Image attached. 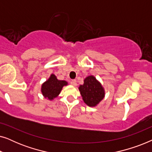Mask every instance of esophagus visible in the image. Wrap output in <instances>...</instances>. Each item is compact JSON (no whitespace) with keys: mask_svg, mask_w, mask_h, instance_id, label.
<instances>
[{"mask_svg":"<svg viewBox=\"0 0 152 152\" xmlns=\"http://www.w3.org/2000/svg\"><path fill=\"white\" fill-rule=\"evenodd\" d=\"M70 84H71L72 86H76L77 85V81L75 80H72L70 81Z\"/></svg>","mask_w":152,"mask_h":152,"instance_id":"1","label":"esophagus"}]
</instances>
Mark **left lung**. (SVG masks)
<instances>
[{
	"mask_svg": "<svg viewBox=\"0 0 152 152\" xmlns=\"http://www.w3.org/2000/svg\"><path fill=\"white\" fill-rule=\"evenodd\" d=\"M83 100L89 107H95L104 97V89L94 76L84 79V84L79 87Z\"/></svg>",
	"mask_w": 152,
	"mask_h": 152,
	"instance_id": "obj_1",
	"label": "left lung"
}]
</instances>
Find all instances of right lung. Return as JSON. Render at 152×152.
I'll list each match as a JSON object with an SVG mask.
<instances>
[{"label":"right lung","mask_w":152,"mask_h":152,"mask_svg":"<svg viewBox=\"0 0 152 152\" xmlns=\"http://www.w3.org/2000/svg\"><path fill=\"white\" fill-rule=\"evenodd\" d=\"M67 84V82L57 80V77L52 74L48 80L41 86V93L45 98L52 100L59 95L62 88Z\"/></svg>","instance_id":"1"}]
</instances>
